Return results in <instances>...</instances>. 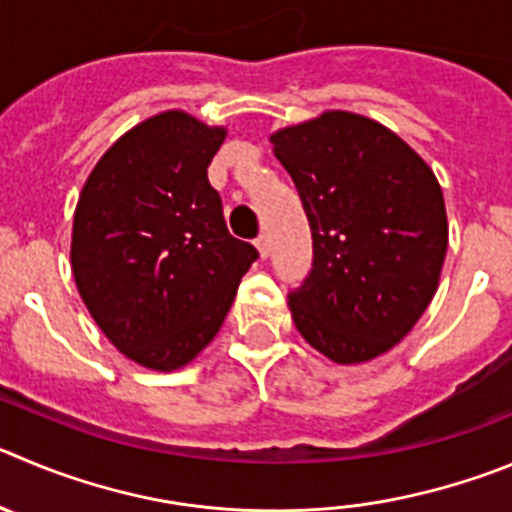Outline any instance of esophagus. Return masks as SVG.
<instances>
[{
    "label": "esophagus",
    "instance_id": "obj_1",
    "mask_svg": "<svg viewBox=\"0 0 512 512\" xmlns=\"http://www.w3.org/2000/svg\"><path fill=\"white\" fill-rule=\"evenodd\" d=\"M255 245H257V250H260V257H267V255H270V237H267L265 232H262L260 237H257Z\"/></svg>",
    "mask_w": 512,
    "mask_h": 512
}]
</instances>
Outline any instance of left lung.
<instances>
[{
    "label": "left lung",
    "instance_id": "left-lung-1",
    "mask_svg": "<svg viewBox=\"0 0 512 512\" xmlns=\"http://www.w3.org/2000/svg\"><path fill=\"white\" fill-rule=\"evenodd\" d=\"M313 234V267L290 290L300 336L336 364L401 341L437 293L447 212L437 176L371 118L328 111L270 138Z\"/></svg>",
    "mask_w": 512,
    "mask_h": 512
}]
</instances>
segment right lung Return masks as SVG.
Here are the masks:
<instances>
[{
  "mask_svg": "<svg viewBox=\"0 0 512 512\" xmlns=\"http://www.w3.org/2000/svg\"><path fill=\"white\" fill-rule=\"evenodd\" d=\"M224 141L181 111L148 118L90 171L73 222L80 298L113 346L171 371L209 346L257 260L224 224L207 166Z\"/></svg>",
  "mask_w": 512,
  "mask_h": 512,
  "instance_id": "add662e5",
  "label": "right lung"
}]
</instances>
